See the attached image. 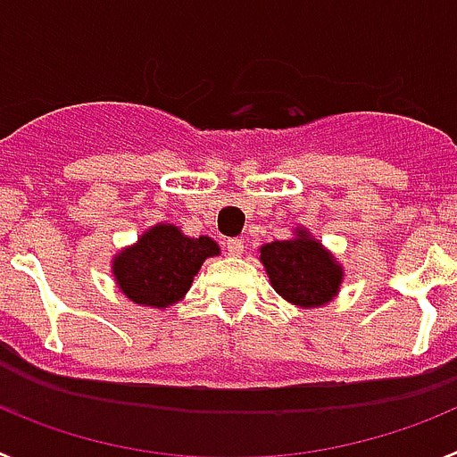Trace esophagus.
Here are the masks:
<instances>
[{
	"label": "esophagus",
	"mask_w": 457,
	"mask_h": 457,
	"mask_svg": "<svg viewBox=\"0 0 457 457\" xmlns=\"http://www.w3.org/2000/svg\"><path fill=\"white\" fill-rule=\"evenodd\" d=\"M226 252H228V256H242L245 253V242L233 237V240L226 242Z\"/></svg>",
	"instance_id": "obj_1"
}]
</instances>
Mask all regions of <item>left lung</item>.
I'll return each instance as SVG.
<instances>
[{
    "mask_svg": "<svg viewBox=\"0 0 457 457\" xmlns=\"http://www.w3.org/2000/svg\"><path fill=\"white\" fill-rule=\"evenodd\" d=\"M258 253L272 288L290 304L316 309L341 290L343 265L304 226H295L293 237L268 242Z\"/></svg>",
    "mask_w": 457,
    "mask_h": 457,
    "instance_id": "1",
    "label": "left lung"
}]
</instances>
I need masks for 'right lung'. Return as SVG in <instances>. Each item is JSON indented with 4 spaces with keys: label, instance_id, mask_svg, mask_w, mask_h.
Instances as JSON below:
<instances>
[{
    "label": "right lung",
    "instance_id": "add662e5",
    "mask_svg": "<svg viewBox=\"0 0 457 457\" xmlns=\"http://www.w3.org/2000/svg\"><path fill=\"white\" fill-rule=\"evenodd\" d=\"M217 253L212 237H189L176 224L157 221L112 258V274L128 300L164 311L183 300L205 258Z\"/></svg>",
    "mask_w": 457,
    "mask_h": 457
}]
</instances>
